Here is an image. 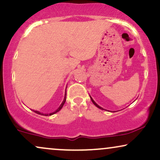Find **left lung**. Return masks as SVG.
I'll use <instances>...</instances> for the list:
<instances>
[{"instance_id":"left-lung-1","label":"left lung","mask_w":160,"mask_h":160,"mask_svg":"<svg viewBox=\"0 0 160 160\" xmlns=\"http://www.w3.org/2000/svg\"><path fill=\"white\" fill-rule=\"evenodd\" d=\"M90 98H91V97H90ZM91 100H92V103H94V104H95V105L96 106V107H98V108H99V109H103V108H102V107H100V106H98V104H97V103H95V101H94V100H93V99H92V98H91Z\"/></svg>"}]
</instances>
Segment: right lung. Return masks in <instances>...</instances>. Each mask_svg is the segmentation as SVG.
I'll list each match as a JSON object with an SVG mask.
<instances>
[{"mask_svg":"<svg viewBox=\"0 0 160 160\" xmlns=\"http://www.w3.org/2000/svg\"><path fill=\"white\" fill-rule=\"evenodd\" d=\"M65 101H66V91H65V98H64V100H63V101H62V103H61V105L59 106V107L58 109H57V110H56L55 112H52V113H50V114H43V113H41L40 112H38V111H35V110H33V112H36V113H37V114H38V115H45V116H48V115H53V114H55V113H57V112H59V110H60V109L62 108V107H63V105H64V103H65Z\"/></svg>","mask_w":160,"mask_h":160,"instance_id":"add662e5","label":"right lung"}]
</instances>
